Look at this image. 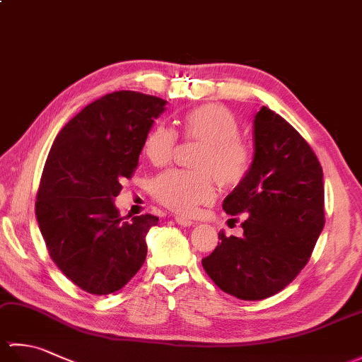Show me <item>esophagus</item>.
I'll use <instances>...</instances> for the list:
<instances>
[{
    "instance_id": "34e87169",
    "label": "esophagus",
    "mask_w": 362,
    "mask_h": 362,
    "mask_svg": "<svg viewBox=\"0 0 362 362\" xmlns=\"http://www.w3.org/2000/svg\"><path fill=\"white\" fill-rule=\"evenodd\" d=\"M175 222L179 226H182V227H189V226H193L194 222L191 221V219H188V218H183V216H175Z\"/></svg>"
}]
</instances>
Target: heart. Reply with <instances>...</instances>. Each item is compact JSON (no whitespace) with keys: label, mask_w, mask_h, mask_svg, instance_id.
<instances>
[{"label":"heart","mask_w":362,"mask_h":362,"mask_svg":"<svg viewBox=\"0 0 362 362\" xmlns=\"http://www.w3.org/2000/svg\"><path fill=\"white\" fill-rule=\"evenodd\" d=\"M189 140L202 143L193 166L196 171L173 169L157 175L151 183V193L160 204L179 214H193L199 205L210 204L216 197L218 180L222 187L240 183L249 169L250 153L238 138L240 124L235 115L218 104H206L189 110L182 121ZM177 144L174 130L156 126L144 140V153L152 165L171 161Z\"/></svg>","instance_id":"1"}]
</instances>
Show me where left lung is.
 I'll return each mask as SVG.
<instances>
[{
	"label": "left lung",
	"mask_w": 362,
	"mask_h": 362,
	"mask_svg": "<svg viewBox=\"0 0 362 362\" xmlns=\"http://www.w3.org/2000/svg\"><path fill=\"white\" fill-rule=\"evenodd\" d=\"M253 158L222 204L245 213L241 238L219 232L202 259L205 272L230 296L263 300L296 279L325 224L324 173L310 144L279 113L261 107L253 119Z\"/></svg>",
	"instance_id": "left-lung-1"
}]
</instances>
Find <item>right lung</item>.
Listing matches in <instances>:
<instances>
[{"label":"right lung","instance_id":"add662e5","mask_svg":"<svg viewBox=\"0 0 362 362\" xmlns=\"http://www.w3.org/2000/svg\"><path fill=\"white\" fill-rule=\"evenodd\" d=\"M166 101L113 91L60 130L46 158L35 216L49 257L68 279L95 296L119 291L140 271L152 214L121 218L115 205L138 166L144 140Z\"/></svg>","mask_w":362,"mask_h":362}]
</instances>
